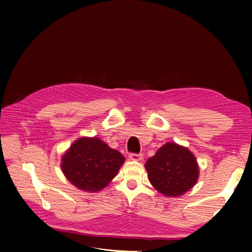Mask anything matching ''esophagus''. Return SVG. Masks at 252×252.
Returning a JSON list of instances; mask_svg holds the SVG:
<instances>
[{"label":"esophagus","mask_w":252,"mask_h":252,"mask_svg":"<svg viewBox=\"0 0 252 252\" xmlns=\"http://www.w3.org/2000/svg\"><path fill=\"white\" fill-rule=\"evenodd\" d=\"M128 158H129V159H130V160H140V159L142 158V155H140V154H133V153H131V154H129Z\"/></svg>","instance_id":"obj_1"}]
</instances>
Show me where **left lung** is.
<instances>
[{"instance_id":"8db88e82","label":"left lung","mask_w":252,"mask_h":252,"mask_svg":"<svg viewBox=\"0 0 252 252\" xmlns=\"http://www.w3.org/2000/svg\"><path fill=\"white\" fill-rule=\"evenodd\" d=\"M154 188L165 196H179L197 182L199 170L194 156L186 148L167 142L146 163Z\"/></svg>"}]
</instances>
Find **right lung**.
<instances>
[{
    "mask_svg": "<svg viewBox=\"0 0 252 252\" xmlns=\"http://www.w3.org/2000/svg\"><path fill=\"white\" fill-rule=\"evenodd\" d=\"M125 162V157L97 137H82L62 159V170L78 189L98 191L110 184Z\"/></svg>",
    "mask_w": 252,
    "mask_h": 252,
    "instance_id": "1",
    "label": "right lung"
}]
</instances>
